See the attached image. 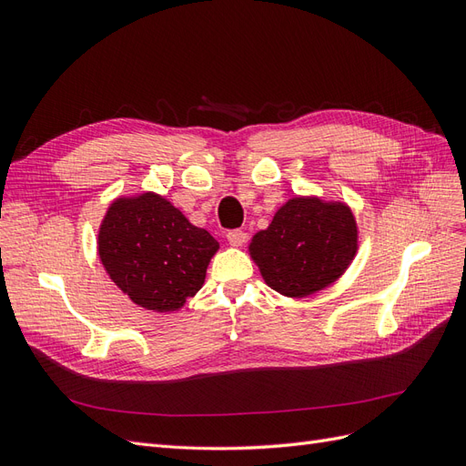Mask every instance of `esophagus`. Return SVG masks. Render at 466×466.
<instances>
[{"mask_svg": "<svg viewBox=\"0 0 466 466\" xmlns=\"http://www.w3.org/2000/svg\"><path fill=\"white\" fill-rule=\"evenodd\" d=\"M228 241H229L231 247H243L245 241H247V233L241 231V229L229 231V233H228Z\"/></svg>", "mask_w": 466, "mask_h": 466, "instance_id": "esophagus-1", "label": "esophagus"}]
</instances>
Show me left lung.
<instances>
[{
  "instance_id": "1",
  "label": "left lung",
  "mask_w": 466,
  "mask_h": 466,
  "mask_svg": "<svg viewBox=\"0 0 466 466\" xmlns=\"http://www.w3.org/2000/svg\"><path fill=\"white\" fill-rule=\"evenodd\" d=\"M358 248L360 228L346 202L299 194L250 238L248 255L268 288L303 299L340 279Z\"/></svg>"
}]
</instances>
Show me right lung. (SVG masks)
<instances>
[{
  "instance_id": "1",
  "label": "right lung",
  "mask_w": 466,
  "mask_h": 466,
  "mask_svg": "<svg viewBox=\"0 0 466 466\" xmlns=\"http://www.w3.org/2000/svg\"><path fill=\"white\" fill-rule=\"evenodd\" d=\"M219 243L165 196H118L98 225L96 252L130 301L153 313H177L206 281Z\"/></svg>"
}]
</instances>
